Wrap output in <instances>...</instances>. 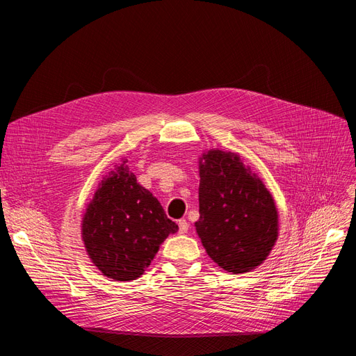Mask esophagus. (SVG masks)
Here are the masks:
<instances>
[{"mask_svg":"<svg viewBox=\"0 0 356 356\" xmlns=\"http://www.w3.org/2000/svg\"><path fill=\"white\" fill-rule=\"evenodd\" d=\"M189 231V223L186 219L179 220V234H188Z\"/></svg>","mask_w":356,"mask_h":356,"instance_id":"obj_1","label":"esophagus"}]
</instances>
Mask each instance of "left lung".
I'll return each instance as SVG.
<instances>
[{"label": "left lung", "instance_id": "1", "mask_svg": "<svg viewBox=\"0 0 356 356\" xmlns=\"http://www.w3.org/2000/svg\"><path fill=\"white\" fill-rule=\"evenodd\" d=\"M203 248L228 273L244 274L267 259L278 238V211L261 177L238 153L211 148L199 157Z\"/></svg>", "mask_w": 356, "mask_h": 356}]
</instances>
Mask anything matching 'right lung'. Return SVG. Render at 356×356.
<instances>
[{
	"mask_svg": "<svg viewBox=\"0 0 356 356\" xmlns=\"http://www.w3.org/2000/svg\"><path fill=\"white\" fill-rule=\"evenodd\" d=\"M121 159L99 183L82 215L81 235L92 264L115 282L141 277L164 239L179 231L160 202Z\"/></svg>",
	"mask_w": 356,
	"mask_h": 356,
	"instance_id": "right-lung-1",
	"label": "right lung"
}]
</instances>
